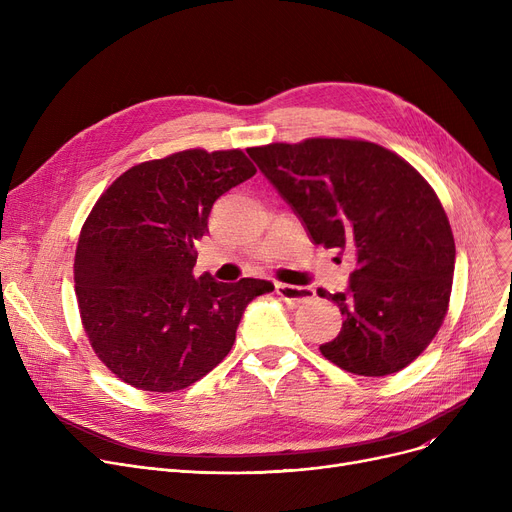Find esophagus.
<instances>
[{
	"instance_id": "1",
	"label": "esophagus",
	"mask_w": 512,
	"mask_h": 512,
	"mask_svg": "<svg viewBox=\"0 0 512 512\" xmlns=\"http://www.w3.org/2000/svg\"><path fill=\"white\" fill-rule=\"evenodd\" d=\"M276 294L290 303V305H301V303H311L315 297V290L311 286H292V284H276Z\"/></svg>"
}]
</instances>
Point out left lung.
Here are the masks:
<instances>
[{
	"instance_id": "8db88e82",
	"label": "left lung",
	"mask_w": 512,
	"mask_h": 512,
	"mask_svg": "<svg viewBox=\"0 0 512 512\" xmlns=\"http://www.w3.org/2000/svg\"><path fill=\"white\" fill-rule=\"evenodd\" d=\"M247 153L315 245L355 255L344 292L319 290L344 317L321 355L373 378L413 363L442 326L454 276V238L434 188L369 141L307 139Z\"/></svg>"
}]
</instances>
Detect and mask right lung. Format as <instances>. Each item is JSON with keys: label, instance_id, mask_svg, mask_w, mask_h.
Listing matches in <instances>:
<instances>
[{"label": "right lung", "instance_id": "right-lung-1", "mask_svg": "<svg viewBox=\"0 0 512 512\" xmlns=\"http://www.w3.org/2000/svg\"><path fill=\"white\" fill-rule=\"evenodd\" d=\"M255 172L238 149H188L126 170L95 203L74 257L76 299L95 355L122 382L195 384L230 353L247 305L274 290L193 276L213 203Z\"/></svg>", "mask_w": 512, "mask_h": 512}]
</instances>
